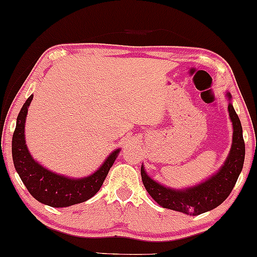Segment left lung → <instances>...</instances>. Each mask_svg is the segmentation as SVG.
<instances>
[{
	"mask_svg": "<svg viewBox=\"0 0 257 257\" xmlns=\"http://www.w3.org/2000/svg\"><path fill=\"white\" fill-rule=\"evenodd\" d=\"M230 98V94L228 93ZM229 115L234 126L232 145L229 157L222 169L211 178L199 185L186 190H172L158 184L146 175L142 166V179L146 191L163 208L176 210L184 214L199 215L217 208L228 198L237 182L244 163L245 146L242 135V125L231 104L228 106Z\"/></svg>",
	"mask_w": 257,
	"mask_h": 257,
	"instance_id": "8db88e82",
	"label": "left lung"
}]
</instances>
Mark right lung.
I'll return each instance as SVG.
<instances>
[{"mask_svg":"<svg viewBox=\"0 0 257 257\" xmlns=\"http://www.w3.org/2000/svg\"><path fill=\"white\" fill-rule=\"evenodd\" d=\"M32 99L33 95L27 99L19 113L12 142L13 161L23 184L35 199L53 208L74 205L92 198L101 188L119 150L112 152L101 168L86 178L71 179L48 171L32 158L26 145L25 121Z\"/></svg>","mask_w":257,"mask_h":257,"instance_id":"right-lung-1","label":"right lung"}]
</instances>
